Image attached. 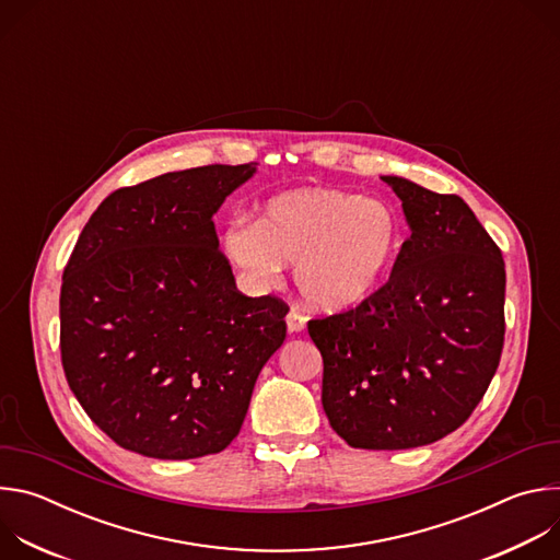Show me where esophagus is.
I'll return each mask as SVG.
<instances>
[{
	"instance_id": "esophagus-1",
	"label": "esophagus",
	"mask_w": 560,
	"mask_h": 560,
	"mask_svg": "<svg viewBox=\"0 0 560 560\" xmlns=\"http://www.w3.org/2000/svg\"><path fill=\"white\" fill-rule=\"evenodd\" d=\"M285 326H288L290 335H296V332H301L305 328V316L301 312H296V310H290L288 316H285Z\"/></svg>"
}]
</instances>
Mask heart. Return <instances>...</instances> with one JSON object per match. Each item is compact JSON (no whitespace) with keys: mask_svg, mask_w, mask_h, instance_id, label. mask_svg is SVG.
I'll return each instance as SVG.
<instances>
[{"mask_svg":"<svg viewBox=\"0 0 560 560\" xmlns=\"http://www.w3.org/2000/svg\"><path fill=\"white\" fill-rule=\"evenodd\" d=\"M401 242V219L387 203L332 188H296L272 197L257 223H228L221 253L257 290L277 285L285 264L296 261L301 296L318 310L341 312L381 288Z\"/></svg>","mask_w":560,"mask_h":560,"instance_id":"1","label":"heart"}]
</instances>
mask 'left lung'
I'll return each mask as SVG.
<instances>
[{"mask_svg":"<svg viewBox=\"0 0 560 560\" xmlns=\"http://www.w3.org/2000/svg\"><path fill=\"white\" fill-rule=\"evenodd\" d=\"M381 179L412 234L383 288L312 318L307 332L324 357L332 430L352 447L410 450L447 436L481 404L503 350L505 264L460 197Z\"/></svg>","mask_w":560,"mask_h":560,"instance_id":"obj_1","label":"left lung"}]
</instances>
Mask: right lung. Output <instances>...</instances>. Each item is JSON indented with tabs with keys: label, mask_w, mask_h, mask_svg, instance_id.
<instances>
[{
	"label": "right lung",
	"mask_w": 560,
	"mask_h": 560,
	"mask_svg": "<svg viewBox=\"0 0 560 560\" xmlns=\"http://www.w3.org/2000/svg\"><path fill=\"white\" fill-rule=\"evenodd\" d=\"M257 164L201 166L115 190L63 270L68 385L124 450L186 460L242 430L288 305L236 290L212 217Z\"/></svg>",
	"instance_id": "add662e5"
}]
</instances>
